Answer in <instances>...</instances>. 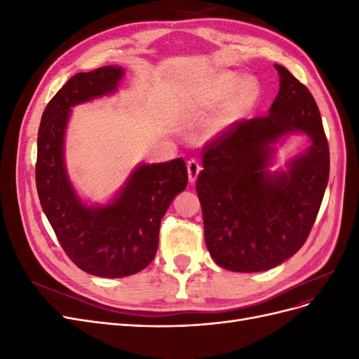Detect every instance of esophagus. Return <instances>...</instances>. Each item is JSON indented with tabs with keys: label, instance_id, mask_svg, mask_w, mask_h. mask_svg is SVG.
Segmentation results:
<instances>
[{
	"label": "esophagus",
	"instance_id": "obj_1",
	"mask_svg": "<svg viewBox=\"0 0 359 359\" xmlns=\"http://www.w3.org/2000/svg\"><path fill=\"white\" fill-rule=\"evenodd\" d=\"M202 170V166L199 165V161H196L194 158L189 160L187 161V172H189V181L193 184L194 181H196L199 172Z\"/></svg>",
	"mask_w": 359,
	"mask_h": 359
}]
</instances>
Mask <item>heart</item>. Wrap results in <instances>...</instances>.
Returning a JSON list of instances; mask_svg holds the SVG:
<instances>
[{"label":"heart","instance_id":"b5f03b06","mask_svg":"<svg viewBox=\"0 0 359 359\" xmlns=\"http://www.w3.org/2000/svg\"><path fill=\"white\" fill-rule=\"evenodd\" d=\"M259 97L257 83L253 79H244L238 73H222L211 82L202 97L205 109L220 106L219 112L208 126L210 135L217 136L240 121L253 111Z\"/></svg>","mask_w":359,"mask_h":359}]
</instances>
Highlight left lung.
<instances>
[{"label": "left lung", "instance_id": "8db88e82", "mask_svg": "<svg viewBox=\"0 0 359 359\" xmlns=\"http://www.w3.org/2000/svg\"><path fill=\"white\" fill-rule=\"evenodd\" d=\"M280 91L269 114L241 119L202 149L196 191L205 243L215 264L259 273L285 262L307 241L330 178V148L319 107L307 86L274 66ZM311 136L306 155L286 172L266 168L272 145L286 134Z\"/></svg>", "mask_w": 359, "mask_h": 359}]
</instances>
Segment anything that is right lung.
<instances>
[{
	"instance_id": "1",
	"label": "right lung",
	"mask_w": 359,
	"mask_h": 359,
	"mask_svg": "<svg viewBox=\"0 0 359 359\" xmlns=\"http://www.w3.org/2000/svg\"><path fill=\"white\" fill-rule=\"evenodd\" d=\"M124 70L106 66L78 73L52 97L37 137L36 186L41 208L72 262L97 277L133 276L157 253L163 215L187 186L186 161L140 165L106 206H86L64 166V133L72 106L116 90Z\"/></svg>"
}]
</instances>
